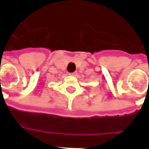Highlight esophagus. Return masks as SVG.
<instances>
[{
	"mask_svg": "<svg viewBox=\"0 0 149 149\" xmlns=\"http://www.w3.org/2000/svg\"><path fill=\"white\" fill-rule=\"evenodd\" d=\"M76 74H77V72H73V73H70L69 74H70V75H76Z\"/></svg>",
	"mask_w": 149,
	"mask_h": 149,
	"instance_id": "esophagus-1",
	"label": "esophagus"
}]
</instances>
